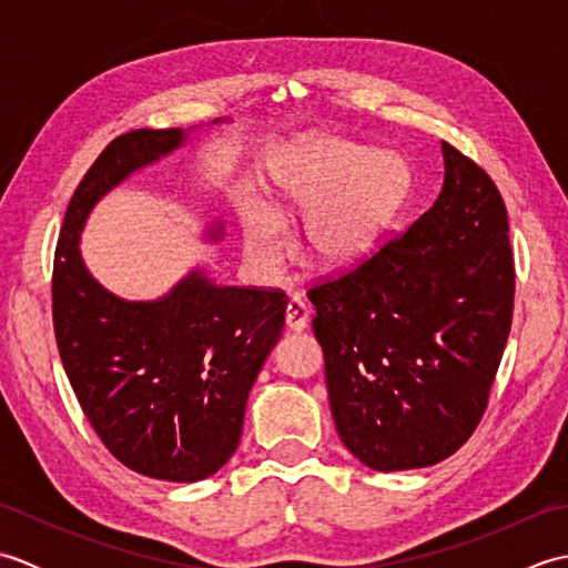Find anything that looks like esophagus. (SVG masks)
Wrapping results in <instances>:
<instances>
[{"instance_id": "1", "label": "esophagus", "mask_w": 568, "mask_h": 568, "mask_svg": "<svg viewBox=\"0 0 568 568\" xmlns=\"http://www.w3.org/2000/svg\"><path fill=\"white\" fill-rule=\"evenodd\" d=\"M310 322V307L300 297H291L285 310V324L291 332H303Z\"/></svg>"}]
</instances>
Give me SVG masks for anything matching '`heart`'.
Here are the masks:
<instances>
[{
	"label": "heart",
	"mask_w": 568,
	"mask_h": 568,
	"mask_svg": "<svg viewBox=\"0 0 568 568\" xmlns=\"http://www.w3.org/2000/svg\"><path fill=\"white\" fill-rule=\"evenodd\" d=\"M405 168L385 153L336 136H312L277 175L268 210L244 216V251L263 275L285 261V216L305 210L303 246L324 268H342L371 248L405 195Z\"/></svg>",
	"instance_id": "obj_1"
}]
</instances>
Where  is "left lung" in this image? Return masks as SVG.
Returning <instances> with one entry per match:
<instances>
[{
  "instance_id": "1",
  "label": "left lung",
  "mask_w": 568,
  "mask_h": 568,
  "mask_svg": "<svg viewBox=\"0 0 568 568\" xmlns=\"http://www.w3.org/2000/svg\"><path fill=\"white\" fill-rule=\"evenodd\" d=\"M442 155L432 207L307 293L336 432L383 474L439 464L474 434L510 334L505 202L484 168L446 141Z\"/></svg>"
}]
</instances>
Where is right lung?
<instances>
[{
	"mask_svg": "<svg viewBox=\"0 0 568 568\" xmlns=\"http://www.w3.org/2000/svg\"><path fill=\"white\" fill-rule=\"evenodd\" d=\"M185 139L183 129L116 136L80 180L53 261L55 342L84 417L126 468L173 484L216 474L236 452L251 385L287 307L283 291L216 285L202 271L131 303L84 268L80 232L94 204ZM207 236L220 239L222 224Z\"/></svg>",
	"mask_w": 568,
	"mask_h": 568,
	"instance_id": "right-lung-1",
	"label": "right lung"
}]
</instances>
